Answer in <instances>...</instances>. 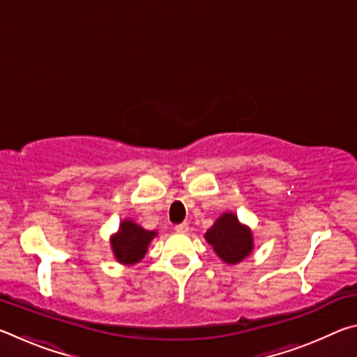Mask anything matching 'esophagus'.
Segmentation results:
<instances>
[{
  "mask_svg": "<svg viewBox=\"0 0 357 357\" xmlns=\"http://www.w3.org/2000/svg\"><path fill=\"white\" fill-rule=\"evenodd\" d=\"M174 229H176L178 233H187V231H189V223H185V222L178 223V225L174 227Z\"/></svg>",
  "mask_w": 357,
  "mask_h": 357,
  "instance_id": "1",
  "label": "esophagus"
}]
</instances>
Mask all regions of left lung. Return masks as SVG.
<instances>
[{
	"label": "left lung",
	"instance_id": "8db88e82",
	"mask_svg": "<svg viewBox=\"0 0 357 357\" xmlns=\"http://www.w3.org/2000/svg\"><path fill=\"white\" fill-rule=\"evenodd\" d=\"M214 247L217 255L228 264H236L252 252L253 241L250 229L241 225L238 217L231 213L220 215L204 234Z\"/></svg>",
	"mask_w": 357,
	"mask_h": 357
}]
</instances>
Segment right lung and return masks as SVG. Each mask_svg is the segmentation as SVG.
<instances>
[{"mask_svg":"<svg viewBox=\"0 0 357 357\" xmlns=\"http://www.w3.org/2000/svg\"><path fill=\"white\" fill-rule=\"evenodd\" d=\"M154 236L155 231H146L132 220H124L119 227V233L112 241L114 257L118 258L119 263L124 264L140 261Z\"/></svg>","mask_w":357,"mask_h":357,"instance_id":"right-lung-1","label":"right lung"}]
</instances>
